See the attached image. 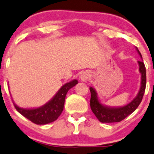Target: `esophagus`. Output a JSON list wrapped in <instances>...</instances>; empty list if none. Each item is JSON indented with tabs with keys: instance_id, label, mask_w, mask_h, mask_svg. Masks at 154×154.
<instances>
[{
	"instance_id": "esophagus-1",
	"label": "esophagus",
	"mask_w": 154,
	"mask_h": 154,
	"mask_svg": "<svg viewBox=\"0 0 154 154\" xmlns=\"http://www.w3.org/2000/svg\"><path fill=\"white\" fill-rule=\"evenodd\" d=\"M89 77H90L89 73L85 72L82 73L81 75H80V80L83 82H86V81H88V79H89Z\"/></svg>"
}]
</instances>
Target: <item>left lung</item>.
<instances>
[{
  "instance_id": "8db88e82",
  "label": "left lung",
  "mask_w": 154,
  "mask_h": 154,
  "mask_svg": "<svg viewBox=\"0 0 154 154\" xmlns=\"http://www.w3.org/2000/svg\"><path fill=\"white\" fill-rule=\"evenodd\" d=\"M137 51L142 57L141 53L137 48ZM140 72L141 73V87L137 96L126 106L118 108H111L103 106L99 101L96 91L93 87H90L91 100L90 106L91 111L101 122H118L132 114L142 102L146 87V70L143 61H138Z\"/></svg>"
}]
</instances>
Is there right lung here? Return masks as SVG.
<instances>
[{
	"label": "right lung",
	"instance_id": "right-lung-1",
	"mask_svg": "<svg viewBox=\"0 0 154 154\" xmlns=\"http://www.w3.org/2000/svg\"><path fill=\"white\" fill-rule=\"evenodd\" d=\"M78 83L77 80L67 82L63 85L54 97L44 106L32 109H25L20 108L14 103V108L17 111L25 116L31 122L37 125H46L55 121L63 110L65 98L68 91L76 84Z\"/></svg>",
	"mask_w": 154,
	"mask_h": 154
}]
</instances>
